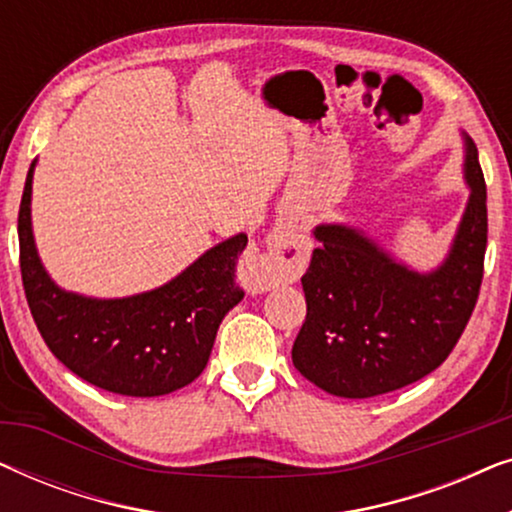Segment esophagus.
Masks as SVG:
<instances>
[{"label":"esophagus","instance_id":"1","mask_svg":"<svg viewBox=\"0 0 512 512\" xmlns=\"http://www.w3.org/2000/svg\"><path fill=\"white\" fill-rule=\"evenodd\" d=\"M307 249L303 237L289 228H279L265 240V249L242 261L240 279L251 293L275 289L277 284L296 282L305 268Z\"/></svg>","mask_w":512,"mask_h":512}]
</instances>
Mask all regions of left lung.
<instances>
[{
    "mask_svg": "<svg viewBox=\"0 0 512 512\" xmlns=\"http://www.w3.org/2000/svg\"><path fill=\"white\" fill-rule=\"evenodd\" d=\"M471 188L440 268L415 272L359 230L317 226L303 275L307 314L291 359L300 375L342 398H373L422 380L457 345L478 303L487 249V186L464 135Z\"/></svg>",
    "mask_w": 512,
    "mask_h": 512,
    "instance_id": "obj_1",
    "label": "left lung"
}]
</instances>
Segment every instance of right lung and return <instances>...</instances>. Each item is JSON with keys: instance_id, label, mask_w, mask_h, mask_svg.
Returning a JSON list of instances; mask_svg holds the SVG:
<instances>
[{"instance_id": "add662e5", "label": "right lung", "mask_w": 512, "mask_h": 512, "mask_svg": "<svg viewBox=\"0 0 512 512\" xmlns=\"http://www.w3.org/2000/svg\"><path fill=\"white\" fill-rule=\"evenodd\" d=\"M27 172L18 212L20 275L27 305L55 359L95 387L121 396H163L205 370L216 331L244 291L235 284L240 233L205 251L160 289L97 300L62 291L34 247Z\"/></svg>"}]
</instances>
